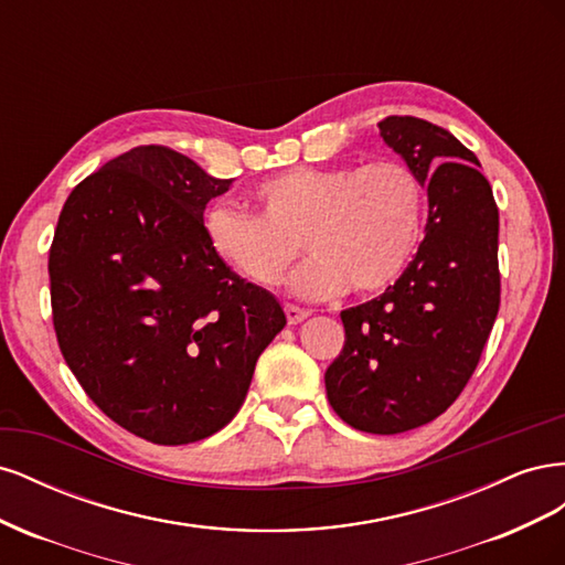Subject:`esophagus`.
I'll use <instances>...</instances> for the list:
<instances>
[{
	"label": "esophagus",
	"mask_w": 565,
	"mask_h": 565,
	"mask_svg": "<svg viewBox=\"0 0 565 565\" xmlns=\"http://www.w3.org/2000/svg\"><path fill=\"white\" fill-rule=\"evenodd\" d=\"M285 313H287L289 324H299L301 320L309 318V311L299 309V306H295V303H285Z\"/></svg>",
	"instance_id": "1"
}]
</instances>
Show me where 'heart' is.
<instances>
[{
	"label": "heart",
	"instance_id": "obj_1",
	"mask_svg": "<svg viewBox=\"0 0 565 565\" xmlns=\"http://www.w3.org/2000/svg\"><path fill=\"white\" fill-rule=\"evenodd\" d=\"M259 214L214 204L204 216L212 249L237 276L278 285L303 245L313 254L292 280L309 299L380 295L393 287L424 241L426 191L403 160L361 167L299 164L254 188ZM305 243L301 244L300 241Z\"/></svg>",
	"mask_w": 565,
	"mask_h": 565
}]
</instances>
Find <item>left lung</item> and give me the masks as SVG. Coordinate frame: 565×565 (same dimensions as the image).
I'll use <instances>...</instances> for the list:
<instances>
[{"label":"left lung","mask_w":565,"mask_h":565,"mask_svg":"<svg viewBox=\"0 0 565 565\" xmlns=\"http://www.w3.org/2000/svg\"><path fill=\"white\" fill-rule=\"evenodd\" d=\"M380 131L426 185L429 221L401 280L341 311L347 339L324 388L353 429L388 436L446 413L481 361L500 311V212L476 156L448 129L391 115Z\"/></svg>","instance_id":"8db88e82"}]
</instances>
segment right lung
Instances as JSON below:
<instances>
[{
    "mask_svg": "<svg viewBox=\"0 0 565 565\" xmlns=\"http://www.w3.org/2000/svg\"><path fill=\"white\" fill-rule=\"evenodd\" d=\"M231 183L167 146L131 148L73 188L49 249L67 367L115 424L158 446L224 429L287 322L207 241L204 207Z\"/></svg>",
    "mask_w": 565,
    "mask_h": 565,
    "instance_id": "obj_1",
    "label": "right lung"
}]
</instances>
